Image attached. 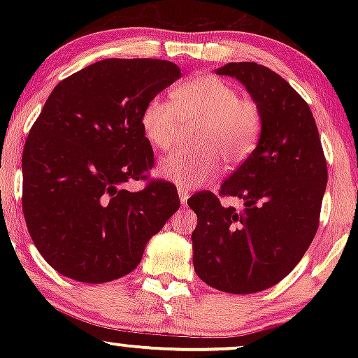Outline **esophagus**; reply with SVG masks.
I'll list each match as a JSON object with an SVG mask.
<instances>
[{"label": "esophagus", "instance_id": "1", "mask_svg": "<svg viewBox=\"0 0 358 358\" xmlns=\"http://www.w3.org/2000/svg\"><path fill=\"white\" fill-rule=\"evenodd\" d=\"M178 195H180V202H182V205H185V203H187L188 196H190V193H188L187 188L180 187V188H178Z\"/></svg>", "mask_w": 358, "mask_h": 358}]
</instances>
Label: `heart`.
Masks as SVG:
<instances>
[{
	"label": "heart",
	"instance_id": "obj_1",
	"mask_svg": "<svg viewBox=\"0 0 358 358\" xmlns=\"http://www.w3.org/2000/svg\"><path fill=\"white\" fill-rule=\"evenodd\" d=\"M139 124L156 150H170L185 127L195 146L175 151L158 163V173L183 188L202 187L227 166L249 158L261 131V113L249 97L213 76L187 80L173 92V102L153 97L145 104Z\"/></svg>",
	"mask_w": 358,
	"mask_h": 358
}]
</instances>
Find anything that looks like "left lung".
<instances>
[{"label":"left lung","mask_w":358,"mask_h":358,"mask_svg":"<svg viewBox=\"0 0 358 358\" xmlns=\"http://www.w3.org/2000/svg\"><path fill=\"white\" fill-rule=\"evenodd\" d=\"M215 73L236 77L248 89L261 113V136L220 185V195L241 199L244 210L224 207L212 192L188 199L196 213L193 268L224 293H259L285 279L310 248L327 159L310 106L281 76L256 62H231Z\"/></svg>","instance_id":"8db88e82"}]
</instances>
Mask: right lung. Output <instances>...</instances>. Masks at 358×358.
<instances>
[{"mask_svg":"<svg viewBox=\"0 0 358 358\" xmlns=\"http://www.w3.org/2000/svg\"><path fill=\"white\" fill-rule=\"evenodd\" d=\"M180 76L173 62L106 59L48 96L24 143L22 203L31 241L57 273L92 285L126 276L178 210L170 182L124 185L148 178L155 163L143 108Z\"/></svg>","mask_w":358,"mask_h":358,"instance_id":"1","label":"right lung"}]
</instances>
